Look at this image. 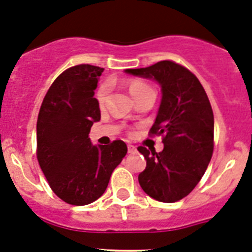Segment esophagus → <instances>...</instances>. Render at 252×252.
I'll return each mask as SVG.
<instances>
[{
  "label": "esophagus",
  "instance_id": "1",
  "mask_svg": "<svg viewBox=\"0 0 252 252\" xmlns=\"http://www.w3.org/2000/svg\"><path fill=\"white\" fill-rule=\"evenodd\" d=\"M128 152H129V154H135V152H136V147L134 146V145L129 144L128 145Z\"/></svg>",
  "mask_w": 252,
  "mask_h": 252
}]
</instances>
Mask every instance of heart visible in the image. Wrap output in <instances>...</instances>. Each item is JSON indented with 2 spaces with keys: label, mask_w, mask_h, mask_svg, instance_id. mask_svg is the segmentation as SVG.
Here are the masks:
<instances>
[{
  "label": "heart",
  "mask_w": 252,
  "mask_h": 252,
  "mask_svg": "<svg viewBox=\"0 0 252 252\" xmlns=\"http://www.w3.org/2000/svg\"><path fill=\"white\" fill-rule=\"evenodd\" d=\"M128 88H129V93L131 94V96H133L134 98H135L138 95H140L141 93H144V91L152 90V89L150 88L146 83H144V81H140V80L130 81L128 85ZM108 93H110V86H108V84H106V83L102 84V85L98 88L97 93H96V100H97L98 106H100L101 108L105 106L106 101H107Z\"/></svg>",
  "instance_id": "heart-1"
}]
</instances>
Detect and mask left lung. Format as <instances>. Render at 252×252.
I'll return each mask as SVG.
<instances>
[{"label":"left lung","mask_w":252,"mask_h":252,"mask_svg":"<svg viewBox=\"0 0 252 252\" xmlns=\"http://www.w3.org/2000/svg\"><path fill=\"white\" fill-rule=\"evenodd\" d=\"M124 72L157 81L162 93L150 134L162 136L164 147L158 154L138 147L146 159L139 184L157 201H179L201 180L212 157L215 119L205 89L189 69L172 61Z\"/></svg>","instance_id":"obj_1"}]
</instances>
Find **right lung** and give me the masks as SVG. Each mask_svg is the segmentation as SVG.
<instances>
[{"label": "right lung", "mask_w": 252, "mask_h": 252, "mask_svg": "<svg viewBox=\"0 0 252 252\" xmlns=\"http://www.w3.org/2000/svg\"><path fill=\"white\" fill-rule=\"evenodd\" d=\"M103 68L79 64L52 83L36 124L37 161L51 189L69 205L96 201L126 155V142L93 145L89 133L101 118L94 97Z\"/></svg>", "instance_id": "add662e5"}]
</instances>
